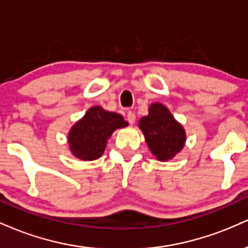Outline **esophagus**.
Instances as JSON below:
<instances>
[{"label":"esophagus","instance_id":"1","mask_svg":"<svg viewBox=\"0 0 248 248\" xmlns=\"http://www.w3.org/2000/svg\"><path fill=\"white\" fill-rule=\"evenodd\" d=\"M135 119H136V116L133 112H128L127 113V121L129 122L130 124H133L134 122H135Z\"/></svg>","mask_w":248,"mask_h":248}]
</instances>
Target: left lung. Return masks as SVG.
Wrapping results in <instances>:
<instances>
[{
    "instance_id": "obj_1",
    "label": "left lung",
    "mask_w": 248,
    "mask_h": 248,
    "mask_svg": "<svg viewBox=\"0 0 248 248\" xmlns=\"http://www.w3.org/2000/svg\"><path fill=\"white\" fill-rule=\"evenodd\" d=\"M139 127L146 136L152 153L160 161L171 160L186 142L183 127L161 104H153L149 107V114L141 119Z\"/></svg>"
}]
</instances>
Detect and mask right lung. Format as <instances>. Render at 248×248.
Wrapping results in <instances>:
<instances>
[{
  "label": "right lung",
  "mask_w": 248,
  "mask_h": 248,
  "mask_svg": "<svg viewBox=\"0 0 248 248\" xmlns=\"http://www.w3.org/2000/svg\"><path fill=\"white\" fill-rule=\"evenodd\" d=\"M127 124L128 122L118 113L107 112L99 106L90 108L84 118L70 130L71 152L80 160H96L104 153L106 141L112 133Z\"/></svg>",
  "instance_id": "1"
}]
</instances>
